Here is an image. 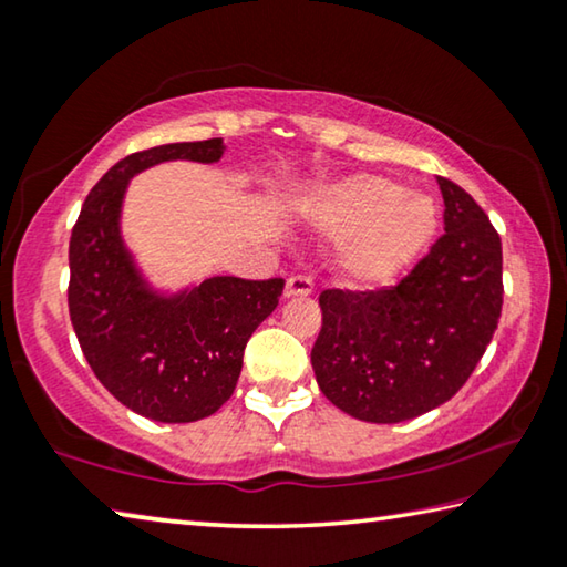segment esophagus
Listing matches in <instances>:
<instances>
[{"label":"esophagus","mask_w":567,"mask_h":567,"mask_svg":"<svg viewBox=\"0 0 567 567\" xmlns=\"http://www.w3.org/2000/svg\"><path fill=\"white\" fill-rule=\"evenodd\" d=\"M312 290H315V280L310 275H292L285 285L287 297H302V295H310Z\"/></svg>","instance_id":"obj_1"}]
</instances>
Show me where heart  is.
I'll use <instances>...</instances> for the list:
<instances>
[{
	"label": "heart",
	"instance_id": "obj_1",
	"mask_svg": "<svg viewBox=\"0 0 567 567\" xmlns=\"http://www.w3.org/2000/svg\"><path fill=\"white\" fill-rule=\"evenodd\" d=\"M312 219L322 233L348 237L340 255L342 277L358 287L385 285L415 260L435 229L433 199L405 192L400 182L358 175L324 189Z\"/></svg>",
	"mask_w": 567,
	"mask_h": 567
}]
</instances>
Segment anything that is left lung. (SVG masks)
<instances>
[{"label": "left lung", "mask_w": 567, "mask_h": 567, "mask_svg": "<svg viewBox=\"0 0 567 567\" xmlns=\"http://www.w3.org/2000/svg\"><path fill=\"white\" fill-rule=\"evenodd\" d=\"M445 233L398 285L322 290L312 368L322 395L364 422H405L473 375L503 310V245L467 192L437 177Z\"/></svg>", "instance_id": "obj_1"}]
</instances>
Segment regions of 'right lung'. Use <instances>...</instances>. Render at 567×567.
<instances>
[{
  "instance_id": "right-lung-1",
  "label": "right lung",
  "mask_w": 567,
  "mask_h": 567,
  "mask_svg": "<svg viewBox=\"0 0 567 567\" xmlns=\"http://www.w3.org/2000/svg\"><path fill=\"white\" fill-rule=\"evenodd\" d=\"M223 137L175 142L120 159L84 199L70 237L72 328L97 380L142 417L195 422L235 392L245 344L280 302L285 280L209 277L179 295L150 290L120 237L130 177L169 159L217 162Z\"/></svg>"
}]
</instances>
